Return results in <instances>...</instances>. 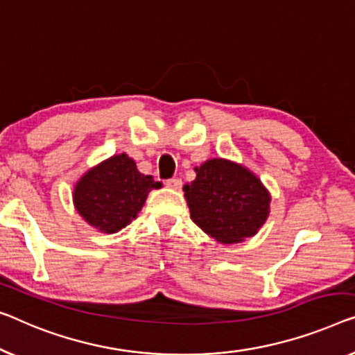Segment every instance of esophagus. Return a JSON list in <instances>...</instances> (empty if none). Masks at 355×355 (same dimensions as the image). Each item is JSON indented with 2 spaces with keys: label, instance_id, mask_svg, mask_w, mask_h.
Returning <instances> with one entry per match:
<instances>
[{
  "label": "esophagus",
  "instance_id": "esophagus-1",
  "mask_svg": "<svg viewBox=\"0 0 355 355\" xmlns=\"http://www.w3.org/2000/svg\"><path fill=\"white\" fill-rule=\"evenodd\" d=\"M166 184H167V187L171 188V189H175V191H177V189H182V180H180V178H171V180H167Z\"/></svg>",
  "mask_w": 355,
  "mask_h": 355
}]
</instances>
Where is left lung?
I'll return each instance as SVG.
<instances>
[{
  "label": "left lung",
  "instance_id": "obj_1",
  "mask_svg": "<svg viewBox=\"0 0 355 355\" xmlns=\"http://www.w3.org/2000/svg\"><path fill=\"white\" fill-rule=\"evenodd\" d=\"M194 182L183 187L191 220L220 244L255 236L271 211V194L245 166L214 157L194 168Z\"/></svg>",
  "mask_w": 355,
  "mask_h": 355
}]
</instances>
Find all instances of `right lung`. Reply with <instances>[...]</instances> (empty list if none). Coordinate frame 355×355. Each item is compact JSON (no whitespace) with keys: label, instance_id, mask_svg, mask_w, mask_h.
Returning <instances> with one entry per match:
<instances>
[{"label":"right lung","instance_id":"obj_1","mask_svg":"<svg viewBox=\"0 0 355 355\" xmlns=\"http://www.w3.org/2000/svg\"><path fill=\"white\" fill-rule=\"evenodd\" d=\"M161 187V182L140 173L135 161L121 153L83 173L73 189V204L87 225L114 234L137 218L151 189Z\"/></svg>","mask_w":355,"mask_h":355}]
</instances>
